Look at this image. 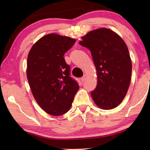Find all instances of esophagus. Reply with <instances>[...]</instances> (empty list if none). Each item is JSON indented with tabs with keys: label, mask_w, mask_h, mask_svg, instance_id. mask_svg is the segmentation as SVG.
Masks as SVG:
<instances>
[{
	"label": "esophagus",
	"mask_w": 150,
	"mask_h": 150,
	"mask_svg": "<svg viewBox=\"0 0 150 150\" xmlns=\"http://www.w3.org/2000/svg\"><path fill=\"white\" fill-rule=\"evenodd\" d=\"M81 81H82V82H84V81L86 79V75H84V76H83V77H81Z\"/></svg>",
	"instance_id": "esophagus-1"
}]
</instances>
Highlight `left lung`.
<instances>
[{"label": "left lung", "mask_w": 150, "mask_h": 150, "mask_svg": "<svg viewBox=\"0 0 150 150\" xmlns=\"http://www.w3.org/2000/svg\"><path fill=\"white\" fill-rule=\"evenodd\" d=\"M79 44L91 51L97 71L98 82L91 95L104 110L116 107L125 97L130 83L132 62L125 42L107 28L93 30Z\"/></svg>", "instance_id": "left-lung-1"}]
</instances>
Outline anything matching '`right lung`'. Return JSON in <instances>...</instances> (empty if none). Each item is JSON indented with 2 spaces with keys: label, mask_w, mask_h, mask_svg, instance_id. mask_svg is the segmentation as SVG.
Masks as SVG:
<instances>
[{
  "label": "right lung",
  "mask_w": 150,
  "mask_h": 150,
  "mask_svg": "<svg viewBox=\"0 0 150 150\" xmlns=\"http://www.w3.org/2000/svg\"><path fill=\"white\" fill-rule=\"evenodd\" d=\"M76 40L56 34L40 39L27 59V78L33 96L43 110L54 116L67 112L79 88L71 77L64 54Z\"/></svg>",
  "instance_id": "right-lung-1"
}]
</instances>
